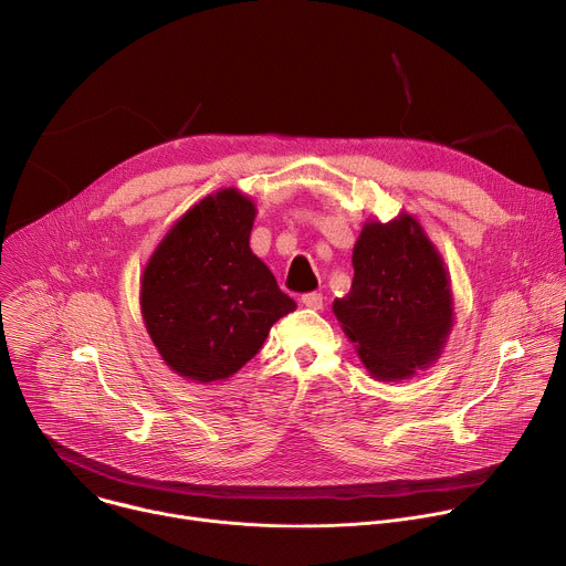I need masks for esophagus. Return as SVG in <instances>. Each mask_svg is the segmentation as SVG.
Here are the masks:
<instances>
[{
    "instance_id": "esophagus-1",
    "label": "esophagus",
    "mask_w": 566,
    "mask_h": 566,
    "mask_svg": "<svg viewBox=\"0 0 566 566\" xmlns=\"http://www.w3.org/2000/svg\"><path fill=\"white\" fill-rule=\"evenodd\" d=\"M302 304L308 308H322V293L313 291V293H304L302 295Z\"/></svg>"
}]
</instances>
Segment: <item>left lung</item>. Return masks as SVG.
Here are the masks:
<instances>
[{"instance_id":"8db88e82","label":"left lung","mask_w":566,"mask_h":566,"mask_svg":"<svg viewBox=\"0 0 566 566\" xmlns=\"http://www.w3.org/2000/svg\"><path fill=\"white\" fill-rule=\"evenodd\" d=\"M352 262V291L334 302V313L367 371L402 380L432 365L454 313L446 264L419 221H367Z\"/></svg>"}]
</instances>
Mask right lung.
<instances>
[{
    "mask_svg": "<svg viewBox=\"0 0 566 566\" xmlns=\"http://www.w3.org/2000/svg\"><path fill=\"white\" fill-rule=\"evenodd\" d=\"M255 203L234 188L192 206L140 280L145 329L160 358L195 382L226 380L297 304L251 251Z\"/></svg>",
    "mask_w": 566,
    "mask_h": 566,
    "instance_id": "right-lung-1",
    "label": "right lung"
}]
</instances>
